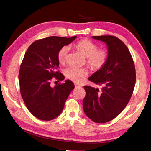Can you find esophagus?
Here are the masks:
<instances>
[{
    "label": "esophagus",
    "mask_w": 151,
    "mask_h": 151,
    "mask_svg": "<svg viewBox=\"0 0 151 151\" xmlns=\"http://www.w3.org/2000/svg\"><path fill=\"white\" fill-rule=\"evenodd\" d=\"M74 85H75V87H76V88H80V87H81V85H79V84H77V83H75V84H74Z\"/></svg>",
    "instance_id": "34e87169"
}]
</instances>
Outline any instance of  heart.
Returning <instances> with one entry per match:
<instances>
[{
  "label": "heart",
  "instance_id": "heart-1",
  "mask_svg": "<svg viewBox=\"0 0 151 151\" xmlns=\"http://www.w3.org/2000/svg\"><path fill=\"white\" fill-rule=\"evenodd\" d=\"M74 47L83 53L87 58V63L93 70H99L106 64L108 59V52L104 49H98V45L88 39H83L74 45ZM69 48L63 47L58 53V60L64 63L67 60ZM65 75L70 80L79 83L88 74V71L83 68L70 66L64 70Z\"/></svg>",
  "mask_w": 151,
  "mask_h": 151
}]
</instances>
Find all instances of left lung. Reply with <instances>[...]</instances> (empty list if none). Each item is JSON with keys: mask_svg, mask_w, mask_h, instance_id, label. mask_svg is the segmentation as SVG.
<instances>
[{"mask_svg": "<svg viewBox=\"0 0 151 151\" xmlns=\"http://www.w3.org/2000/svg\"><path fill=\"white\" fill-rule=\"evenodd\" d=\"M93 38L106 44L109 57L106 64L88 78L101 90L84 86L83 104L87 116L103 123L116 117L129 103L135 84V68L129 49L119 38L110 35Z\"/></svg>", "mask_w": 151, "mask_h": 151, "instance_id": "left-lung-1", "label": "left lung"}]
</instances>
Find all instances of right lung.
Segmentation results:
<instances>
[{
    "mask_svg": "<svg viewBox=\"0 0 151 151\" xmlns=\"http://www.w3.org/2000/svg\"><path fill=\"white\" fill-rule=\"evenodd\" d=\"M71 38L50 36L32 43L20 66V92L28 110L36 118L52 120L62 113L74 84L70 80L51 87L53 77L63 81L64 76L56 71L59 66L58 53L63 47L72 43Z\"/></svg>",
    "mask_w": 151,
    "mask_h": 151,
    "instance_id": "right-lung-1",
    "label": "right lung"
}]
</instances>
